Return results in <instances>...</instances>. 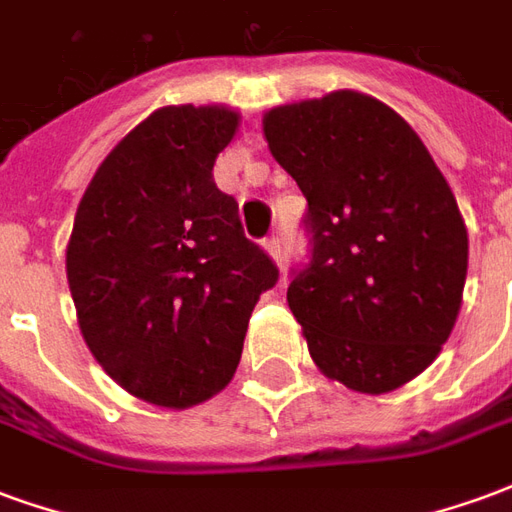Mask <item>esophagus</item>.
Instances as JSON below:
<instances>
[{
	"label": "esophagus",
	"instance_id": "obj_1",
	"mask_svg": "<svg viewBox=\"0 0 512 512\" xmlns=\"http://www.w3.org/2000/svg\"><path fill=\"white\" fill-rule=\"evenodd\" d=\"M263 246H266L268 255L274 257V263H277V266H282V241H279L277 235L266 238V241H263Z\"/></svg>",
	"mask_w": 512,
	"mask_h": 512
}]
</instances>
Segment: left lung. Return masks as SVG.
I'll return each mask as SVG.
<instances>
[{
    "instance_id": "left-lung-1",
    "label": "left lung",
    "mask_w": 512,
    "mask_h": 512,
    "mask_svg": "<svg viewBox=\"0 0 512 512\" xmlns=\"http://www.w3.org/2000/svg\"><path fill=\"white\" fill-rule=\"evenodd\" d=\"M263 134L307 197L312 255L288 304L312 362L365 395L408 384L461 310L469 235L450 183L395 109L356 90L274 106Z\"/></svg>"
}]
</instances>
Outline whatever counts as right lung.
I'll return each mask as SVG.
<instances>
[{"mask_svg":"<svg viewBox=\"0 0 512 512\" xmlns=\"http://www.w3.org/2000/svg\"><path fill=\"white\" fill-rule=\"evenodd\" d=\"M230 106H164L115 145L84 191L68 285L87 348L126 392L167 408L230 384L260 293L279 279L216 189Z\"/></svg>","mask_w":512,"mask_h":512,"instance_id":"obj_1","label":"right lung"}]
</instances>
